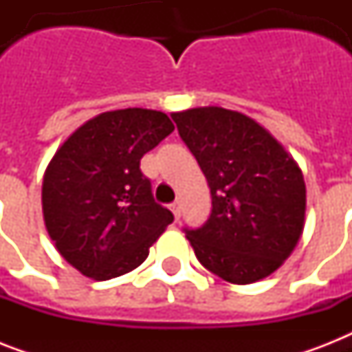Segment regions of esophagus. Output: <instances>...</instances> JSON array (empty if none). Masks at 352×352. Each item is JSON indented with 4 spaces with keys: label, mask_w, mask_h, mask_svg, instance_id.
<instances>
[{
    "label": "esophagus",
    "mask_w": 352,
    "mask_h": 352,
    "mask_svg": "<svg viewBox=\"0 0 352 352\" xmlns=\"http://www.w3.org/2000/svg\"><path fill=\"white\" fill-rule=\"evenodd\" d=\"M170 210L173 212V215H175V219H179V215H181V203L179 201H175V203L170 204Z\"/></svg>",
    "instance_id": "obj_1"
}]
</instances>
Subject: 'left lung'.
Returning a JSON list of instances; mask_svg holds the SVG:
<instances>
[{
  "label": "left lung",
  "instance_id": "1",
  "mask_svg": "<svg viewBox=\"0 0 352 352\" xmlns=\"http://www.w3.org/2000/svg\"><path fill=\"white\" fill-rule=\"evenodd\" d=\"M171 118L212 195L204 225L182 228L199 263L235 285L270 276L294 250L305 221V182L294 159L243 113L199 107Z\"/></svg>",
  "mask_w": 352,
  "mask_h": 352
}]
</instances>
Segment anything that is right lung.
Instances as JSON below:
<instances>
[{"mask_svg": "<svg viewBox=\"0 0 352 352\" xmlns=\"http://www.w3.org/2000/svg\"><path fill=\"white\" fill-rule=\"evenodd\" d=\"M173 129L160 111L102 113L52 157L41 190L47 232L63 259L87 278L131 272L173 223L140 170V159Z\"/></svg>", "mask_w": 352, "mask_h": 352, "instance_id": "1", "label": "right lung"}]
</instances>
